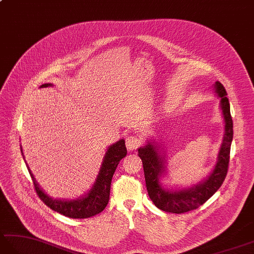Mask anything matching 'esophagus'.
I'll use <instances>...</instances> for the list:
<instances>
[{
  "instance_id": "1",
  "label": "esophagus",
  "mask_w": 254,
  "mask_h": 254,
  "mask_svg": "<svg viewBox=\"0 0 254 254\" xmlns=\"http://www.w3.org/2000/svg\"><path fill=\"white\" fill-rule=\"evenodd\" d=\"M141 145V138L135 134H130L126 138V146L129 151H135Z\"/></svg>"
}]
</instances>
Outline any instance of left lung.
Masks as SVG:
<instances>
[{"label":"left lung","mask_w":254,"mask_h":254,"mask_svg":"<svg viewBox=\"0 0 254 254\" xmlns=\"http://www.w3.org/2000/svg\"><path fill=\"white\" fill-rule=\"evenodd\" d=\"M214 92L218 98H220V107L225 123V132L219 151L218 162L215 164L213 171L206 180L184 190H174L164 189L159 182V179L165 171V156L160 155L157 145L153 142H147L146 145L138 150L139 157L143 164L148 196L154 205L163 211L184 213L197 209L220 189L227 175L233 140V120L226 90L220 82L214 84Z\"/></svg>","instance_id":"8db88e82"}]
</instances>
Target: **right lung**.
Wrapping results in <instances>:
<instances>
[{"instance_id":"right-lung-1","label":"right lung","mask_w":254,"mask_h":254,"mask_svg":"<svg viewBox=\"0 0 254 254\" xmlns=\"http://www.w3.org/2000/svg\"><path fill=\"white\" fill-rule=\"evenodd\" d=\"M52 84H43L41 87H48ZM22 152V150H21ZM127 155V148L125 145V140L121 139L116 143L110 145L108 151L104 155L103 162L101 165L100 171L97 177V180L92 185V188L87 194L76 199H54L51 196L45 194L43 190L36 183L33 175L30 176L32 178L34 184V189L40 199L48 206L54 211L64 214L67 218L72 219H87L103 211L107 207L110 198V189L111 181L114 172L117 168L120 160Z\"/></svg>"}]
</instances>
